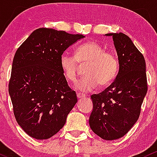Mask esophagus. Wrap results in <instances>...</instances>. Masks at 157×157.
Instances as JSON below:
<instances>
[{"label":"esophagus","instance_id":"34e87169","mask_svg":"<svg viewBox=\"0 0 157 157\" xmlns=\"http://www.w3.org/2000/svg\"><path fill=\"white\" fill-rule=\"evenodd\" d=\"M86 96V95L84 94H82V93H77V97L78 98H84Z\"/></svg>","mask_w":157,"mask_h":157}]
</instances>
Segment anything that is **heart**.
Returning <instances> with one entry per match:
<instances>
[{"label": "heart", "instance_id": "obj_1", "mask_svg": "<svg viewBox=\"0 0 157 157\" xmlns=\"http://www.w3.org/2000/svg\"><path fill=\"white\" fill-rule=\"evenodd\" d=\"M78 64H86L85 76L75 84L76 89L82 92H90L99 84L105 87L112 82L119 69L117 56L105 49L97 42H85L75 50V56L64 52L60 57L59 65L64 77L70 82L76 80Z\"/></svg>", "mask_w": 157, "mask_h": 157}]
</instances>
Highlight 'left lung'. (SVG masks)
Instances as JSON below:
<instances>
[{"instance_id":"left-lung-1","label":"left lung","mask_w":157,"mask_h":157,"mask_svg":"<svg viewBox=\"0 0 157 157\" xmlns=\"http://www.w3.org/2000/svg\"><path fill=\"white\" fill-rule=\"evenodd\" d=\"M106 36H113L119 70L108 87L91 96L89 124L101 139L114 140L124 136L138 120L147 84L145 59L131 38L121 33Z\"/></svg>"}]
</instances>
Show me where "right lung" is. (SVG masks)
Returning a JSON list of instances; mask_svg holds the SVG:
<instances>
[{"label":"right lung","mask_w":157,"mask_h":157,"mask_svg":"<svg viewBox=\"0 0 157 157\" xmlns=\"http://www.w3.org/2000/svg\"><path fill=\"white\" fill-rule=\"evenodd\" d=\"M84 38L49 28L31 33L13 59L9 93L17 124L36 140H47L64 125L77 102L59 65L70 45Z\"/></svg>","instance_id":"obj_1"}]
</instances>
